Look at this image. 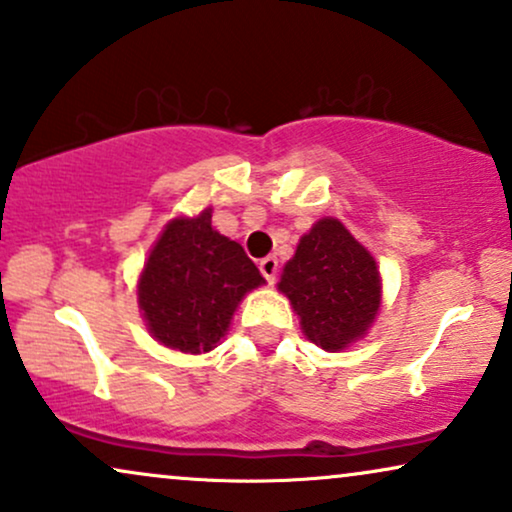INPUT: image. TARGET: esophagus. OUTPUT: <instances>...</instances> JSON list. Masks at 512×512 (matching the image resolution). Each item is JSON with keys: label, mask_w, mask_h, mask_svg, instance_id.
Wrapping results in <instances>:
<instances>
[{"label": "esophagus", "mask_w": 512, "mask_h": 512, "mask_svg": "<svg viewBox=\"0 0 512 512\" xmlns=\"http://www.w3.org/2000/svg\"><path fill=\"white\" fill-rule=\"evenodd\" d=\"M258 268H261V275L266 277L268 285H273L277 280V270H280V263H277L275 256H266L261 263H258Z\"/></svg>", "instance_id": "1"}]
</instances>
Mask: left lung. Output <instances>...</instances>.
I'll return each instance as SVG.
<instances>
[{
    "instance_id": "8db88e82",
    "label": "left lung",
    "mask_w": 512,
    "mask_h": 512,
    "mask_svg": "<svg viewBox=\"0 0 512 512\" xmlns=\"http://www.w3.org/2000/svg\"><path fill=\"white\" fill-rule=\"evenodd\" d=\"M277 289L315 346L342 351L365 337L382 301L375 258L337 218L318 220L299 239Z\"/></svg>"
}]
</instances>
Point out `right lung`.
Masks as SVG:
<instances>
[{"mask_svg": "<svg viewBox=\"0 0 512 512\" xmlns=\"http://www.w3.org/2000/svg\"><path fill=\"white\" fill-rule=\"evenodd\" d=\"M244 249L197 218H173L151 246L137 301L151 337L182 353H206L225 337L239 301L263 285Z\"/></svg>", "mask_w": 512, "mask_h": 512, "instance_id": "add662e5", "label": "right lung"}]
</instances>
